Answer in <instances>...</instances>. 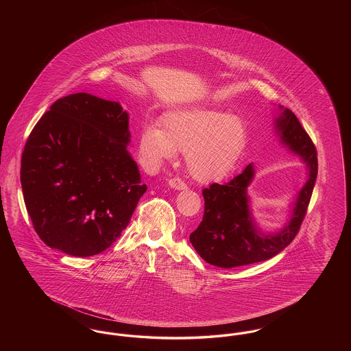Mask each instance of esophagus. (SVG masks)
I'll use <instances>...</instances> for the list:
<instances>
[{"label":"esophagus","instance_id":"1","mask_svg":"<svg viewBox=\"0 0 351 351\" xmlns=\"http://www.w3.org/2000/svg\"><path fill=\"white\" fill-rule=\"evenodd\" d=\"M169 186L171 188H173V189H178V191H183V189H186V184L184 183L182 179H179V178H172V179H169Z\"/></svg>","mask_w":351,"mask_h":351}]
</instances>
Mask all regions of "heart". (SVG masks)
<instances>
[{
	"instance_id": "1",
	"label": "heart",
	"mask_w": 351,
	"mask_h": 351,
	"mask_svg": "<svg viewBox=\"0 0 351 351\" xmlns=\"http://www.w3.org/2000/svg\"><path fill=\"white\" fill-rule=\"evenodd\" d=\"M247 132L241 118L218 109H186L168 114L163 129L149 126L141 136V151L152 166L185 151L189 173L212 182L233 169L245 149Z\"/></svg>"
}]
</instances>
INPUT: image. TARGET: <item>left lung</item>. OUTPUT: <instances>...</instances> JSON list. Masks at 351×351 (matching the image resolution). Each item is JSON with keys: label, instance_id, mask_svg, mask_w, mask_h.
<instances>
[{"label": "left lung", "instance_id": "left-lung-1", "mask_svg": "<svg viewBox=\"0 0 351 351\" xmlns=\"http://www.w3.org/2000/svg\"><path fill=\"white\" fill-rule=\"evenodd\" d=\"M275 130L284 146L299 155L308 168V180L296 197L289 221L276 233H262L256 228L247 196L255 171L249 165L229 183H213L202 191L204 217L189 241L206 263L221 268L259 263L283 251L299 233L317 178V152L289 109L280 106Z\"/></svg>", "mask_w": 351, "mask_h": 351}]
</instances>
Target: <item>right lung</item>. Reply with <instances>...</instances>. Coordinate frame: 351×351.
<instances>
[{"mask_svg":"<svg viewBox=\"0 0 351 351\" xmlns=\"http://www.w3.org/2000/svg\"><path fill=\"white\" fill-rule=\"evenodd\" d=\"M129 143V114L88 93L55 101L34 126L21 184L34 229L51 249L92 256L126 229L147 191Z\"/></svg>","mask_w":351,"mask_h":351,"instance_id":"1","label":"right lung"}]
</instances>
